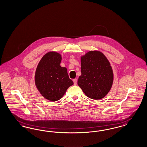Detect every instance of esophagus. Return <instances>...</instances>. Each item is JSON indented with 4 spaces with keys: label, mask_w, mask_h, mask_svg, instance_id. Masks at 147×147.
<instances>
[{
    "label": "esophagus",
    "mask_w": 147,
    "mask_h": 147,
    "mask_svg": "<svg viewBox=\"0 0 147 147\" xmlns=\"http://www.w3.org/2000/svg\"><path fill=\"white\" fill-rule=\"evenodd\" d=\"M73 81H74V84L75 85H76L77 83V79H74V80H73Z\"/></svg>",
    "instance_id": "1"
}]
</instances>
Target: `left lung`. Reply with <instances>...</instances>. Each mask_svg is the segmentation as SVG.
<instances>
[{"mask_svg":"<svg viewBox=\"0 0 147 147\" xmlns=\"http://www.w3.org/2000/svg\"><path fill=\"white\" fill-rule=\"evenodd\" d=\"M81 75L77 84L86 96L94 100L104 98L113 83L111 63L100 51H91L81 56Z\"/></svg>","mask_w":147,"mask_h":147,"instance_id":"8db88e82","label":"left lung"}]
</instances>
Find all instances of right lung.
I'll use <instances>...</instances> for the list:
<instances>
[{"mask_svg":"<svg viewBox=\"0 0 147 147\" xmlns=\"http://www.w3.org/2000/svg\"><path fill=\"white\" fill-rule=\"evenodd\" d=\"M62 55L49 51L41 59L35 74V83L41 94L48 100L61 99L67 88L74 84L69 77L67 69L60 63Z\"/></svg>","mask_w":147,"mask_h":147,"instance_id":"1","label":"right lung"}]
</instances>
